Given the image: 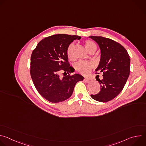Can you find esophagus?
<instances>
[{
  "label": "esophagus",
  "instance_id": "obj_1",
  "mask_svg": "<svg viewBox=\"0 0 146 146\" xmlns=\"http://www.w3.org/2000/svg\"><path fill=\"white\" fill-rule=\"evenodd\" d=\"M86 82H87V83H90V82H92V79L91 78H84V80Z\"/></svg>",
  "mask_w": 146,
  "mask_h": 146
}]
</instances>
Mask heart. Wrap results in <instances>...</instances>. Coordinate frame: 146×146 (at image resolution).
<instances>
[{"mask_svg":"<svg viewBox=\"0 0 146 146\" xmlns=\"http://www.w3.org/2000/svg\"><path fill=\"white\" fill-rule=\"evenodd\" d=\"M84 46L87 50L90 52H95L97 48L96 45L90 40H87L84 41ZM74 48V45L73 43L69 45L66 49V54L68 58L70 60L73 59V51ZM95 66V64L92 62H86V61H79L75 65L74 68L76 71L82 75H88L92 69Z\"/></svg>","mask_w":146,"mask_h":146,"instance_id":"heart-1","label":"heart"}]
</instances>
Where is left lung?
<instances>
[{"mask_svg": "<svg viewBox=\"0 0 146 146\" xmlns=\"http://www.w3.org/2000/svg\"><path fill=\"white\" fill-rule=\"evenodd\" d=\"M90 37L98 44L101 51L100 62L95 71L103 72V79H98L100 91L91 96L96 101L107 102L115 98L125 85L130 73L129 56L121 44L110 38Z\"/></svg>", "mask_w": 146, "mask_h": 146, "instance_id": "left-lung-1", "label": "left lung"}]
</instances>
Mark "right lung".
<instances>
[{
	"mask_svg": "<svg viewBox=\"0 0 146 146\" xmlns=\"http://www.w3.org/2000/svg\"><path fill=\"white\" fill-rule=\"evenodd\" d=\"M81 37L66 34L54 35L41 40L33 50L31 57L30 73L38 92L52 102H63L69 98L76 83L84 79L81 75H70L66 49ZM63 73L64 76L60 74Z\"/></svg>",
	"mask_w": 146,
	"mask_h": 146,
	"instance_id": "1",
	"label": "right lung"
}]
</instances>
